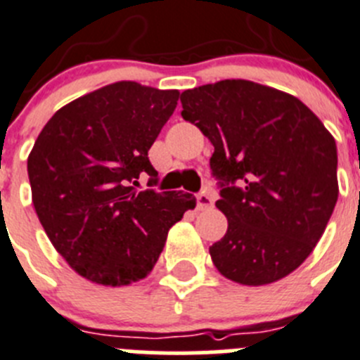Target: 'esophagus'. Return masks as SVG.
I'll use <instances>...</instances> for the list:
<instances>
[{
  "label": "esophagus",
  "mask_w": 360,
  "mask_h": 360,
  "mask_svg": "<svg viewBox=\"0 0 360 360\" xmlns=\"http://www.w3.org/2000/svg\"><path fill=\"white\" fill-rule=\"evenodd\" d=\"M213 204H214V197L211 195L210 191H200V193H197V210L199 211L211 210Z\"/></svg>",
  "instance_id": "34e87169"
}]
</instances>
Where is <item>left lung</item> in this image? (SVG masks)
<instances>
[{
	"label": "left lung",
	"instance_id": "left-lung-1",
	"mask_svg": "<svg viewBox=\"0 0 360 360\" xmlns=\"http://www.w3.org/2000/svg\"><path fill=\"white\" fill-rule=\"evenodd\" d=\"M184 120L214 147L217 207L229 220L210 247L224 277L263 286L297 270L316 247L338 202V149L297 97L224 79L181 94Z\"/></svg>",
	"mask_w": 360,
	"mask_h": 360
}]
</instances>
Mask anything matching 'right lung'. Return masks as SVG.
<instances>
[{"label":"right lung","instance_id":"right-lung-1","mask_svg":"<svg viewBox=\"0 0 360 360\" xmlns=\"http://www.w3.org/2000/svg\"><path fill=\"white\" fill-rule=\"evenodd\" d=\"M177 90L119 82L60 108L28 156L33 206L60 256L89 281L126 286L156 264L191 193L136 190L158 183L149 149Z\"/></svg>","mask_w":360,"mask_h":360}]
</instances>
